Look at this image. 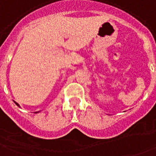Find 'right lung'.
I'll return each instance as SVG.
<instances>
[{
  "label": "right lung",
  "instance_id": "1",
  "mask_svg": "<svg viewBox=\"0 0 156 156\" xmlns=\"http://www.w3.org/2000/svg\"><path fill=\"white\" fill-rule=\"evenodd\" d=\"M14 102H15V104L16 105H17V106H19V107H20V105H19V104H18V103H16V101H14Z\"/></svg>",
  "mask_w": 156,
  "mask_h": 156
}]
</instances>
